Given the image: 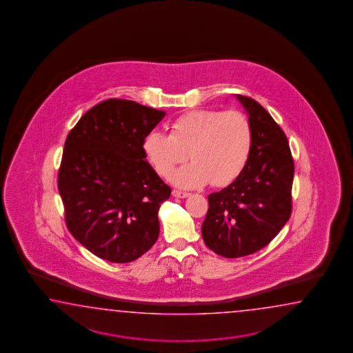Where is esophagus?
Listing matches in <instances>:
<instances>
[{
	"label": "esophagus",
	"instance_id": "obj_1",
	"mask_svg": "<svg viewBox=\"0 0 353 353\" xmlns=\"http://www.w3.org/2000/svg\"><path fill=\"white\" fill-rule=\"evenodd\" d=\"M172 194L174 196H176V198H188L190 193H187V192H181V190H176V189H174L173 193Z\"/></svg>",
	"mask_w": 353,
	"mask_h": 353
}]
</instances>
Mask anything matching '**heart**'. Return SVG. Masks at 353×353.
<instances>
[{
	"label": "heart",
	"instance_id": "heart-1",
	"mask_svg": "<svg viewBox=\"0 0 353 353\" xmlns=\"http://www.w3.org/2000/svg\"><path fill=\"white\" fill-rule=\"evenodd\" d=\"M252 143L251 126L237 111L195 110L180 116L172 134L152 130L143 140V149L154 169L168 178L175 166L193 160L174 173V184L201 188L230 184L248 163Z\"/></svg>",
	"mask_w": 353,
	"mask_h": 353
}]
</instances>
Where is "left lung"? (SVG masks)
I'll use <instances>...</instances> for the list:
<instances>
[{
    "label": "left lung",
    "instance_id": "1",
    "mask_svg": "<svg viewBox=\"0 0 353 353\" xmlns=\"http://www.w3.org/2000/svg\"><path fill=\"white\" fill-rule=\"evenodd\" d=\"M248 114L252 143L248 163L228 187L208 195L202 237L227 259L265 248L292 214L294 161L285 134L263 105L236 94Z\"/></svg>",
    "mask_w": 353,
    "mask_h": 353
}]
</instances>
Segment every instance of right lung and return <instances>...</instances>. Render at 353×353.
<instances>
[{"label": "right lung", "instance_id": "1", "mask_svg": "<svg viewBox=\"0 0 353 353\" xmlns=\"http://www.w3.org/2000/svg\"><path fill=\"white\" fill-rule=\"evenodd\" d=\"M164 116L111 98L84 113L68 135L58 174L65 223L99 259L131 263L158 240L159 208L172 189L145 160L143 140Z\"/></svg>", "mask_w": 353, "mask_h": 353}]
</instances>
